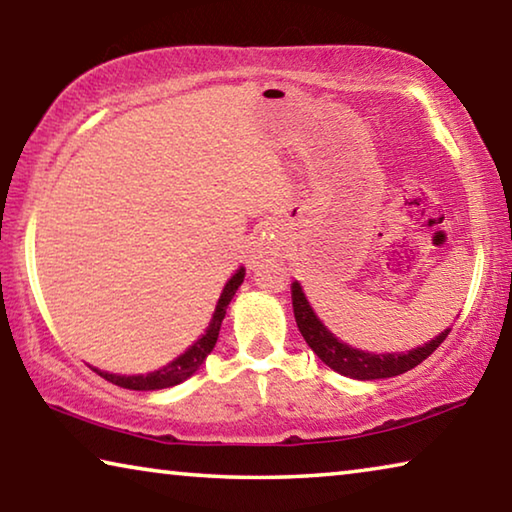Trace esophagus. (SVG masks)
Returning <instances> with one entry per match:
<instances>
[{
    "mask_svg": "<svg viewBox=\"0 0 512 512\" xmlns=\"http://www.w3.org/2000/svg\"><path fill=\"white\" fill-rule=\"evenodd\" d=\"M259 246H262V250H273L275 235H271V232H262V237H259Z\"/></svg>",
    "mask_w": 512,
    "mask_h": 512,
    "instance_id": "34e87169",
    "label": "esophagus"
}]
</instances>
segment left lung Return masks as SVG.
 <instances>
[{
  "mask_svg": "<svg viewBox=\"0 0 512 512\" xmlns=\"http://www.w3.org/2000/svg\"><path fill=\"white\" fill-rule=\"evenodd\" d=\"M291 298H293V316H296L298 329L302 339L314 350L316 357L325 363L327 368L339 372L343 377L359 379V381H372V379H388L397 377L402 372H409L411 368L418 366L424 359L433 354L440 343L447 339L449 329L433 336L429 343L418 345L406 352H368L352 348V345L343 343L341 339L329 332L323 320L316 316L314 307L309 305V300L302 291L300 282L296 280L291 284Z\"/></svg>",
  "mask_w": 512,
  "mask_h": 512,
  "instance_id": "obj_1",
  "label": "left lung"
}]
</instances>
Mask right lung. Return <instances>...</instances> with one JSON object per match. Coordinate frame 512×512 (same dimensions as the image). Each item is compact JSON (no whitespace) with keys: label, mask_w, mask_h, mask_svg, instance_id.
Here are the masks:
<instances>
[{"label":"right lung","mask_w":512,"mask_h":512,"mask_svg":"<svg viewBox=\"0 0 512 512\" xmlns=\"http://www.w3.org/2000/svg\"><path fill=\"white\" fill-rule=\"evenodd\" d=\"M244 277H246V268L239 266L237 271L232 273L230 280L223 284V291L219 300H216L214 314L210 318V323H207L205 332L198 336V339L189 345L183 354H178L176 359L169 361L167 366H162L153 372H146V375H115V372H106L99 368L94 370H97L103 379H108L121 388H131V391H160V388H171L180 384V381H185L187 377H192L196 370H201L207 354L214 350L216 339H219V332H221V323L225 318V309H228L230 300L235 298L237 289L244 284Z\"/></svg>","instance_id":"obj_1"}]
</instances>
